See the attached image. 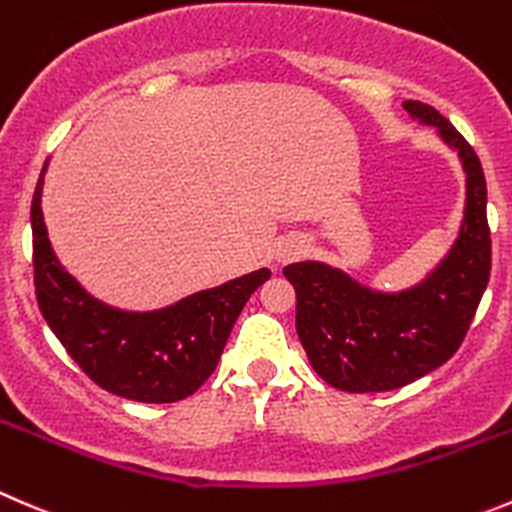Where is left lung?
<instances>
[{"instance_id": "8db88e82", "label": "left lung", "mask_w": 512, "mask_h": 512, "mask_svg": "<svg viewBox=\"0 0 512 512\" xmlns=\"http://www.w3.org/2000/svg\"><path fill=\"white\" fill-rule=\"evenodd\" d=\"M458 150L465 170V220L453 250L413 290L382 295L320 262L287 265L297 292V335L317 375L347 393H382L428 375L455 355L490 280V227L478 155L435 107L405 102Z\"/></svg>"}]
</instances>
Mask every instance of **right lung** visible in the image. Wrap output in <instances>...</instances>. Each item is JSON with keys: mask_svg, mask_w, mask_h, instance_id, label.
Here are the masks:
<instances>
[{"mask_svg": "<svg viewBox=\"0 0 512 512\" xmlns=\"http://www.w3.org/2000/svg\"><path fill=\"white\" fill-rule=\"evenodd\" d=\"M42 175L32 197V265L39 310L57 340L99 388L137 403H177L215 372L257 270L155 312H122L77 285L54 257L42 217Z\"/></svg>", "mask_w": 512, "mask_h": 512, "instance_id": "add662e5", "label": "right lung"}]
</instances>
